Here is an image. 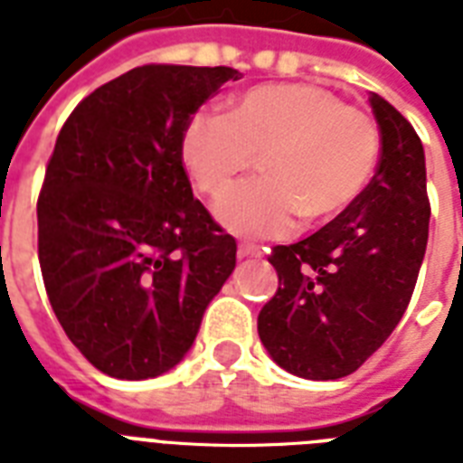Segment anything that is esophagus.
Returning <instances> with one entry per match:
<instances>
[{"label": "esophagus", "instance_id": "obj_1", "mask_svg": "<svg viewBox=\"0 0 463 463\" xmlns=\"http://www.w3.org/2000/svg\"><path fill=\"white\" fill-rule=\"evenodd\" d=\"M238 257H240V259L261 257V247H259V244H251V242H240Z\"/></svg>", "mask_w": 463, "mask_h": 463}]
</instances>
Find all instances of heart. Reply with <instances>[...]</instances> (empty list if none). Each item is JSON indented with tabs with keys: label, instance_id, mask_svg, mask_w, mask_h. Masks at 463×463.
<instances>
[{
	"label": "heart",
	"instance_id": "1",
	"mask_svg": "<svg viewBox=\"0 0 463 463\" xmlns=\"http://www.w3.org/2000/svg\"><path fill=\"white\" fill-rule=\"evenodd\" d=\"M180 152L209 197L232 185L261 156V178L221 199L219 221L251 238H285L309 221H328L362 197L373 178L381 135L371 116L309 82L259 85L231 104V114L197 111Z\"/></svg>",
	"mask_w": 463,
	"mask_h": 463
}]
</instances>
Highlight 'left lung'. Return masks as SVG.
I'll return each mask as SVG.
<instances>
[{"label": "left lung", "instance_id": "obj_1", "mask_svg": "<svg viewBox=\"0 0 463 463\" xmlns=\"http://www.w3.org/2000/svg\"><path fill=\"white\" fill-rule=\"evenodd\" d=\"M381 159L362 197L309 238L278 244V290L259 337L285 371L335 381L388 340L414 295L428 244L426 156L414 126L381 95L368 97Z\"/></svg>", "mask_w": 463, "mask_h": 463}]
</instances>
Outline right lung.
I'll use <instances>...</instances> for the list:
<instances>
[{
	"instance_id": "obj_1",
	"label": "right lung",
	"mask_w": 463,
	"mask_h": 463,
	"mask_svg": "<svg viewBox=\"0 0 463 463\" xmlns=\"http://www.w3.org/2000/svg\"><path fill=\"white\" fill-rule=\"evenodd\" d=\"M228 66L146 63L71 111L37 197L44 290L69 340L101 373L142 381L185 356L235 269V238L193 197L190 116Z\"/></svg>"
}]
</instances>
